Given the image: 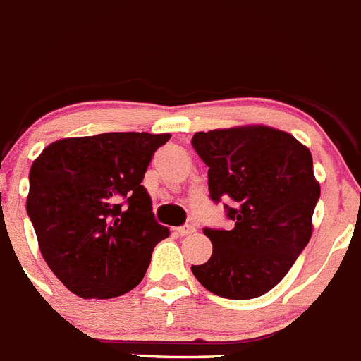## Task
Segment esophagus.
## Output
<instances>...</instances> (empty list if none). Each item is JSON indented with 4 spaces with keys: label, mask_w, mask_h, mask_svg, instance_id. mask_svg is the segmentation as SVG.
I'll return each mask as SVG.
<instances>
[{
    "label": "esophagus",
    "mask_w": 361,
    "mask_h": 361,
    "mask_svg": "<svg viewBox=\"0 0 361 361\" xmlns=\"http://www.w3.org/2000/svg\"><path fill=\"white\" fill-rule=\"evenodd\" d=\"M196 228L192 227V225H181V227L174 228V233L178 234V236H189V234H192Z\"/></svg>",
    "instance_id": "34e87169"
}]
</instances>
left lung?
<instances>
[{
	"label": "left lung",
	"instance_id": "1",
	"mask_svg": "<svg viewBox=\"0 0 361 361\" xmlns=\"http://www.w3.org/2000/svg\"><path fill=\"white\" fill-rule=\"evenodd\" d=\"M192 147L209 167L212 202L225 205L231 231L203 228L212 256L192 265L196 280L228 300H250L283 280L312 234L319 183L311 150L265 125L196 133Z\"/></svg>",
	"mask_w": 361,
	"mask_h": 361
}]
</instances>
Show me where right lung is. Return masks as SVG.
<instances>
[{"label": "right lung", "instance_id": "obj_1", "mask_svg": "<svg viewBox=\"0 0 361 361\" xmlns=\"http://www.w3.org/2000/svg\"><path fill=\"white\" fill-rule=\"evenodd\" d=\"M171 134L105 133L50 143L30 167L27 212L50 271L80 298L133 290L169 228L142 185Z\"/></svg>", "mask_w": 361, "mask_h": 361}]
</instances>
